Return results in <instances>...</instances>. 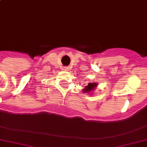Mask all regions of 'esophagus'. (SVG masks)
<instances>
[{
  "instance_id": "34e87169",
  "label": "esophagus",
  "mask_w": 147,
  "mask_h": 147,
  "mask_svg": "<svg viewBox=\"0 0 147 147\" xmlns=\"http://www.w3.org/2000/svg\"><path fill=\"white\" fill-rule=\"evenodd\" d=\"M64 70L65 71H69V67H64Z\"/></svg>"
}]
</instances>
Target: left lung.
I'll return each mask as SVG.
<instances>
[{"label":"left lung","instance_id":"1","mask_svg":"<svg viewBox=\"0 0 147 147\" xmlns=\"http://www.w3.org/2000/svg\"><path fill=\"white\" fill-rule=\"evenodd\" d=\"M98 86V84L96 82H92V83H89L88 85H87L83 89V92L84 93H91V94H94L93 91L96 90V88Z\"/></svg>","mask_w":147,"mask_h":147}]
</instances>
